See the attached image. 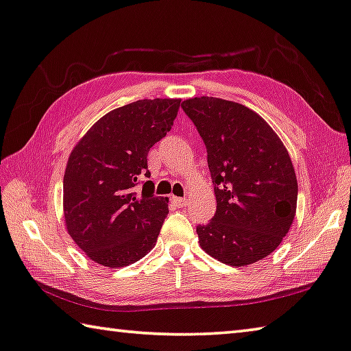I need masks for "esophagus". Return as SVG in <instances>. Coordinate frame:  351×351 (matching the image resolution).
Segmentation results:
<instances>
[{
  "label": "esophagus",
  "mask_w": 351,
  "mask_h": 351,
  "mask_svg": "<svg viewBox=\"0 0 351 351\" xmlns=\"http://www.w3.org/2000/svg\"><path fill=\"white\" fill-rule=\"evenodd\" d=\"M171 201H173V203H175L176 206H186V203H187V198H180V197H171Z\"/></svg>",
  "instance_id": "1"
}]
</instances>
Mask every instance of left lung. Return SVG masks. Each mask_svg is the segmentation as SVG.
I'll use <instances>...</instances> for the list:
<instances>
[{"mask_svg": "<svg viewBox=\"0 0 351 351\" xmlns=\"http://www.w3.org/2000/svg\"><path fill=\"white\" fill-rule=\"evenodd\" d=\"M203 138L217 212L198 226L199 246L221 263L247 266L274 252L293 224L297 178L280 138L247 106L218 97L181 104Z\"/></svg>", "mask_w": 351, "mask_h": 351, "instance_id": "1", "label": "left lung"}]
</instances>
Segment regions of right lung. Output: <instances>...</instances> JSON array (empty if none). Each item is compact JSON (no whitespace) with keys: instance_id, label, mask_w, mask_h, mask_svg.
I'll list each match as a JSON object with an SVG mask.
<instances>
[{"instance_id":"add662e5","label":"right lung","mask_w":351,"mask_h":351,"mask_svg":"<svg viewBox=\"0 0 351 351\" xmlns=\"http://www.w3.org/2000/svg\"><path fill=\"white\" fill-rule=\"evenodd\" d=\"M180 99H144L106 112L77 142L63 176L68 234L88 257L123 268L156 245L169 199L154 197L147 154L170 132Z\"/></svg>"}]
</instances>
